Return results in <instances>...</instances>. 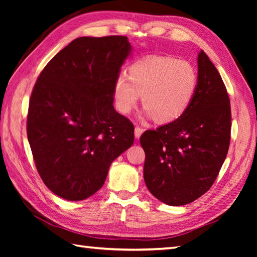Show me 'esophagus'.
I'll list each match as a JSON object with an SVG mask.
<instances>
[{
    "label": "esophagus",
    "instance_id": "obj_1",
    "mask_svg": "<svg viewBox=\"0 0 257 257\" xmlns=\"http://www.w3.org/2000/svg\"><path fill=\"white\" fill-rule=\"evenodd\" d=\"M143 133H144V129H141L139 125H136V128H135V137L137 138V139H139L140 136L143 135Z\"/></svg>",
    "mask_w": 257,
    "mask_h": 257
}]
</instances>
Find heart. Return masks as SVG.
<instances>
[{
  "label": "heart",
  "instance_id": "b5f03b06",
  "mask_svg": "<svg viewBox=\"0 0 257 257\" xmlns=\"http://www.w3.org/2000/svg\"><path fill=\"white\" fill-rule=\"evenodd\" d=\"M199 86V75L192 64L171 56H151L135 62L128 77L114 79V107L127 114L141 96L146 107L144 118L158 123H171L181 118L192 103Z\"/></svg>",
  "mask_w": 257,
  "mask_h": 257
}]
</instances>
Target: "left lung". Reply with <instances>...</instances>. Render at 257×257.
Segmentation results:
<instances>
[{
    "label": "left lung",
    "instance_id": "1",
    "mask_svg": "<svg viewBox=\"0 0 257 257\" xmlns=\"http://www.w3.org/2000/svg\"><path fill=\"white\" fill-rule=\"evenodd\" d=\"M198 91L183 116L140 137L147 188L171 206L191 203L212 187L230 146V98L203 51L198 55Z\"/></svg>",
    "mask_w": 257,
    "mask_h": 257
}]
</instances>
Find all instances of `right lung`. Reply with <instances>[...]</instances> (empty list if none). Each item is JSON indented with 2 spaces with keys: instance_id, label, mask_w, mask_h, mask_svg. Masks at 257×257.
I'll list each match as a JSON object with an SVG mask.
<instances>
[{
  "instance_id": "add662e5",
  "label": "right lung",
  "mask_w": 257,
  "mask_h": 257,
  "mask_svg": "<svg viewBox=\"0 0 257 257\" xmlns=\"http://www.w3.org/2000/svg\"><path fill=\"white\" fill-rule=\"evenodd\" d=\"M133 47L125 36L78 37L57 53L33 88L27 138L52 192L89 198L111 162L134 144V124L113 108L112 87Z\"/></svg>"
}]
</instances>
